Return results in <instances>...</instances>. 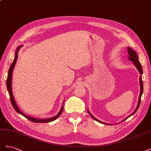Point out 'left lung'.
Returning <instances> with one entry per match:
<instances>
[{"instance_id": "obj_1", "label": "left lung", "mask_w": 151, "mask_h": 151, "mask_svg": "<svg viewBox=\"0 0 151 151\" xmlns=\"http://www.w3.org/2000/svg\"><path fill=\"white\" fill-rule=\"evenodd\" d=\"M127 51H128V53H129V58L130 59V60L132 62H134V63L135 64V67H136L137 68L138 70L139 71L140 74L142 75V74H143L142 67V65H141L140 63V62H139V58H138V56H137V53L134 51V50H132L130 48H128ZM140 93L139 99V103H138V104H137V108H136L135 110L134 111V112L133 113H132V114H131V115H130L129 116H128L127 118H129V117H130V116H132V115H133L137 111V109H138V108H139V106H140V101H141V96H142V93H143V81H142V77H140ZM88 113H89V115L91 116V117H92V118H93V119H94L96 121H97V122H99V123H104V124H107V123H103V122H101V121H99V120H97L96 118H95L89 113V111H88ZM127 118H126V119H127ZM126 119H125L124 120H125ZM124 120H123V121H124ZM107 125H109V124H107Z\"/></svg>"}]
</instances>
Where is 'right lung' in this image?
<instances>
[{
    "label": "right lung",
    "mask_w": 151,
    "mask_h": 151,
    "mask_svg": "<svg viewBox=\"0 0 151 151\" xmlns=\"http://www.w3.org/2000/svg\"><path fill=\"white\" fill-rule=\"evenodd\" d=\"M21 47H19L17 50H16V55H15V58L13 62L12 63V64L9 68V69L8 71V76H7V91L9 92V96H10V99H11V104L12 105V106L14 108V109H15V110L17 112L19 113L21 115H22V116H24L25 118H26L27 119L29 120L31 122H35V123H48V122H52L55 120H56L57 118L61 115V113L63 111V106H62L60 111H59V113L57 114L56 116H55L53 118H48V119H37V118H35L33 117H31L29 116H27L25 114H24L23 113H22L19 108H18L17 104L15 102V100L13 96V94H12V87H11V83H12V72H13V69H14V65L16 64V60L17 59V56H18V52H19V50L20 49Z\"/></svg>",
    "instance_id": "1"
}]
</instances>
